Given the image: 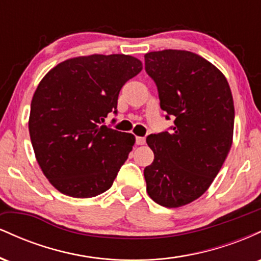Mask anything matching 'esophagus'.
<instances>
[{"instance_id":"1","label":"esophagus","mask_w":261,"mask_h":261,"mask_svg":"<svg viewBox=\"0 0 261 261\" xmlns=\"http://www.w3.org/2000/svg\"><path fill=\"white\" fill-rule=\"evenodd\" d=\"M136 143L137 145H145L146 143L145 137H136Z\"/></svg>"}]
</instances>
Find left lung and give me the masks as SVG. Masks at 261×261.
<instances>
[{"instance_id": "left-lung-1", "label": "left lung", "mask_w": 261, "mask_h": 261, "mask_svg": "<svg viewBox=\"0 0 261 261\" xmlns=\"http://www.w3.org/2000/svg\"><path fill=\"white\" fill-rule=\"evenodd\" d=\"M145 70L158 89L169 131L146 142L154 160L143 170L149 197L180 207L207 190L227 158L233 139L234 106L228 82L211 62L185 50L145 55Z\"/></svg>"}]
</instances>
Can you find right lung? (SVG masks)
I'll return each mask as SVG.
<instances>
[{"instance_id":"add662e5","label":"right lung","mask_w":261,"mask_h":261,"mask_svg":"<svg viewBox=\"0 0 261 261\" xmlns=\"http://www.w3.org/2000/svg\"><path fill=\"white\" fill-rule=\"evenodd\" d=\"M141 70L142 62L130 55L80 56L39 83L29 134L39 166L60 193L86 199L113 185L135 136L103 122L109 113L116 115L121 87Z\"/></svg>"}]
</instances>
